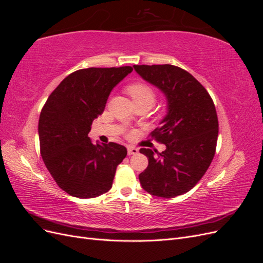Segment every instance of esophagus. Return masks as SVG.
Masks as SVG:
<instances>
[{
  "instance_id": "34e87169",
  "label": "esophagus",
  "mask_w": 263,
  "mask_h": 263,
  "mask_svg": "<svg viewBox=\"0 0 263 263\" xmlns=\"http://www.w3.org/2000/svg\"><path fill=\"white\" fill-rule=\"evenodd\" d=\"M127 153H128L129 156L137 155V154H138V149L133 147V146H128V148H127Z\"/></svg>"
}]
</instances>
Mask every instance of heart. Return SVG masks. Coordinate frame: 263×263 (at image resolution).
Wrapping results in <instances>:
<instances>
[{"label":"heart","instance_id":"1","mask_svg":"<svg viewBox=\"0 0 263 263\" xmlns=\"http://www.w3.org/2000/svg\"><path fill=\"white\" fill-rule=\"evenodd\" d=\"M127 92L132 97L134 103L146 102L149 103L150 105H153L157 99V93L153 87L142 82H137L128 85L127 86Z\"/></svg>","mask_w":263,"mask_h":263}]
</instances>
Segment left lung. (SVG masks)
<instances>
[{
	"instance_id": "left-lung-1",
	"label": "left lung",
	"mask_w": 263,
	"mask_h": 263,
	"mask_svg": "<svg viewBox=\"0 0 263 263\" xmlns=\"http://www.w3.org/2000/svg\"><path fill=\"white\" fill-rule=\"evenodd\" d=\"M134 69L165 95L168 107L161 126L150 134L165 145V150H139L149 161L139 174L140 184L155 196L182 195L202 179L214 158L218 136L216 108L205 87L185 70L172 65H135Z\"/></svg>"
}]
</instances>
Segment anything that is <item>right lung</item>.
Here are the masks:
<instances>
[{
    "mask_svg": "<svg viewBox=\"0 0 263 263\" xmlns=\"http://www.w3.org/2000/svg\"><path fill=\"white\" fill-rule=\"evenodd\" d=\"M132 67L74 71L55 87L39 116L41 155L58 186L79 198L106 193L127 149L116 142L93 145L92 122L104 112L114 86Z\"/></svg>",
    "mask_w": 263,
    "mask_h": 263,
    "instance_id": "obj_1",
    "label": "right lung"
}]
</instances>
